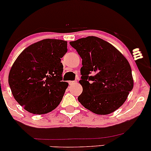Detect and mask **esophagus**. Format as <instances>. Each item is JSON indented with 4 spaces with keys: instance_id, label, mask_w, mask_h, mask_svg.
Here are the masks:
<instances>
[{
    "instance_id": "esophagus-1",
    "label": "esophagus",
    "mask_w": 151,
    "mask_h": 151,
    "mask_svg": "<svg viewBox=\"0 0 151 151\" xmlns=\"http://www.w3.org/2000/svg\"><path fill=\"white\" fill-rule=\"evenodd\" d=\"M77 83V81H69V84L70 85H72V84H74Z\"/></svg>"
}]
</instances>
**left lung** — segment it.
I'll list each match as a JSON object with an SVG mask.
<instances>
[{
  "label": "left lung",
  "instance_id": "1",
  "mask_svg": "<svg viewBox=\"0 0 151 151\" xmlns=\"http://www.w3.org/2000/svg\"><path fill=\"white\" fill-rule=\"evenodd\" d=\"M70 44L82 59L79 83L83 91L79 101L96 114L115 111L126 101L133 87L129 61L111 44L94 36Z\"/></svg>",
  "mask_w": 151,
  "mask_h": 151
}]
</instances>
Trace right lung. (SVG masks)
I'll return each instance as SVG.
<instances>
[{
	"mask_svg": "<svg viewBox=\"0 0 151 151\" xmlns=\"http://www.w3.org/2000/svg\"><path fill=\"white\" fill-rule=\"evenodd\" d=\"M67 42L45 39L25 48L15 60L8 76L13 96L32 114H45L60 104L68 83L62 81L61 58Z\"/></svg>",
	"mask_w": 151,
	"mask_h": 151,
	"instance_id": "obj_1",
	"label": "right lung"
}]
</instances>
